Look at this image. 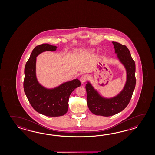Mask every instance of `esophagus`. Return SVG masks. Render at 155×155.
<instances>
[{
  "label": "esophagus",
  "instance_id": "34e87169",
  "mask_svg": "<svg viewBox=\"0 0 155 155\" xmlns=\"http://www.w3.org/2000/svg\"><path fill=\"white\" fill-rule=\"evenodd\" d=\"M86 80H87V76L86 75H82L80 78V81L81 83H84Z\"/></svg>",
  "mask_w": 155,
  "mask_h": 155
}]
</instances>
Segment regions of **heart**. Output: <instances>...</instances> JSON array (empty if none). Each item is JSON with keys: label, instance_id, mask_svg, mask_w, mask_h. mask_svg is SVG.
I'll list each match as a JSON object with an SVG mask.
<instances>
[{"label": "heart", "instance_id": "heart-1", "mask_svg": "<svg viewBox=\"0 0 155 155\" xmlns=\"http://www.w3.org/2000/svg\"><path fill=\"white\" fill-rule=\"evenodd\" d=\"M94 51V50H92V51Z\"/></svg>", "mask_w": 155, "mask_h": 155}]
</instances>
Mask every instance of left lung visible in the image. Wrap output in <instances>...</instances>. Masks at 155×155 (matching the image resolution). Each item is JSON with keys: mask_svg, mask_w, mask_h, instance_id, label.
<instances>
[{"mask_svg": "<svg viewBox=\"0 0 155 155\" xmlns=\"http://www.w3.org/2000/svg\"><path fill=\"white\" fill-rule=\"evenodd\" d=\"M112 44L117 59L125 69L126 80L121 91L111 97L101 95L91 82H87V104L90 111L96 115L110 116L122 111L129 104L136 85L135 63L129 50L120 43Z\"/></svg>", "mask_w": 155, "mask_h": 155, "instance_id": "1", "label": "left lung"}]
</instances>
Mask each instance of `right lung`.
Segmentation results:
<instances>
[{"mask_svg":"<svg viewBox=\"0 0 155 155\" xmlns=\"http://www.w3.org/2000/svg\"><path fill=\"white\" fill-rule=\"evenodd\" d=\"M56 49L57 46L49 44L36 46L24 69V90L30 104L37 112L50 117L61 116L66 114L70 94L81 85L78 79L63 82L53 88L45 87L39 82L36 77V57L45 51H56Z\"/></svg>","mask_w":155,"mask_h":155,"instance_id":"add662e5","label":"right lung"}]
</instances>
